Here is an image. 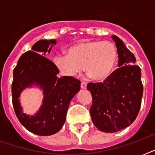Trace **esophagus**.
<instances>
[{
	"instance_id": "34e87169",
	"label": "esophagus",
	"mask_w": 155,
	"mask_h": 155,
	"mask_svg": "<svg viewBox=\"0 0 155 155\" xmlns=\"http://www.w3.org/2000/svg\"><path fill=\"white\" fill-rule=\"evenodd\" d=\"M80 87H81L82 89H86V88H87V84H86L85 82H81Z\"/></svg>"
}]
</instances>
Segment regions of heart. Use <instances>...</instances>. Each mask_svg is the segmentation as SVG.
<instances>
[{"label": "heart", "instance_id": "heart-1", "mask_svg": "<svg viewBox=\"0 0 155 155\" xmlns=\"http://www.w3.org/2000/svg\"><path fill=\"white\" fill-rule=\"evenodd\" d=\"M118 60L117 48L108 41H86L68 48V54H58L54 63L62 75L75 77L83 71L95 81H104L115 70Z\"/></svg>", "mask_w": 155, "mask_h": 155}]
</instances>
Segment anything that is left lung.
<instances>
[{"label": "left lung", "instance_id": "8db88e82", "mask_svg": "<svg viewBox=\"0 0 155 155\" xmlns=\"http://www.w3.org/2000/svg\"><path fill=\"white\" fill-rule=\"evenodd\" d=\"M117 48L118 66L103 83H88L92 97V120L102 132H117L132 124L139 113L143 85L141 68L134 55L117 36L112 37Z\"/></svg>", "mask_w": 155, "mask_h": 155}]
</instances>
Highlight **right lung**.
Segmentation results:
<instances>
[{
    "instance_id": "right-lung-1",
    "label": "right lung",
    "mask_w": 155,
    "mask_h": 155,
    "mask_svg": "<svg viewBox=\"0 0 155 155\" xmlns=\"http://www.w3.org/2000/svg\"><path fill=\"white\" fill-rule=\"evenodd\" d=\"M55 40H40L32 51L21 56L13 69L12 83L13 105L17 117L30 132L40 136L56 134L65 122L68 106L80 89V80L73 77H58L59 71L54 63L46 58ZM32 84L39 85L45 99L39 113L29 117L22 113L19 102L20 92Z\"/></svg>"
}]
</instances>
